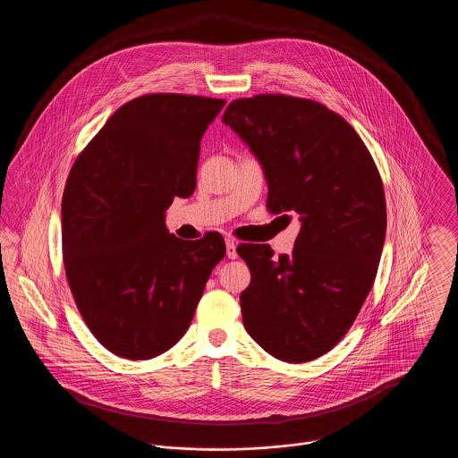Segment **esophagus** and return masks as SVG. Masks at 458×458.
I'll use <instances>...</instances> for the list:
<instances>
[{
    "label": "esophagus",
    "instance_id": "34e87169",
    "mask_svg": "<svg viewBox=\"0 0 458 458\" xmlns=\"http://www.w3.org/2000/svg\"><path fill=\"white\" fill-rule=\"evenodd\" d=\"M225 250H227V258L229 259H236L238 258V252H236V242L227 238L225 240Z\"/></svg>",
    "mask_w": 458,
    "mask_h": 458
}]
</instances>
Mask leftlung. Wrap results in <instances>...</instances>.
<instances>
[{
    "mask_svg": "<svg viewBox=\"0 0 458 458\" xmlns=\"http://www.w3.org/2000/svg\"><path fill=\"white\" fill-rule=\"evenodd\" d=\"M222 122L259 160L267 209L301 222L291 256L238 247L252 275L243 325L276 360L312 361L349 331L372 289L386 236L381 176L356 131L319 102L238 98Z\"/></svg>",
    "mask_w": 458,
    "mask_h": 458,
    "instance_id": "left-lung-1",
    "label": "left lung"
}]
</instances>
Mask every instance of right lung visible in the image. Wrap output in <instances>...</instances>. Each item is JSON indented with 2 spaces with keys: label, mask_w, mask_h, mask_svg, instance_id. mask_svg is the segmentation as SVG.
Instances as JSON below:
<instances>
[{
  "label": "right lung",
  "mask_w": 458,
  "mask_h": 458,
  "mask_svg": "<svg viewBox=\"0 0 458 458\" xmlns=\"http://www.w3.org/2000/svg\"><path fill=\"white\" fill-rule=\"evenodd\" d=\"M224 106L178 93L133 98L68 174L66 280L84 323L116 356L149 360L178 344L225 256L218 233L187 242L165 227L173 199L196 191L200 139Z\"/></svg>",
  "instance_id": "1"
}]
</instances>
